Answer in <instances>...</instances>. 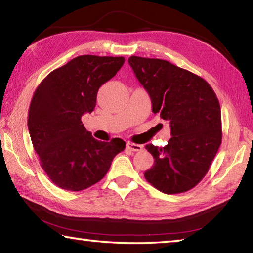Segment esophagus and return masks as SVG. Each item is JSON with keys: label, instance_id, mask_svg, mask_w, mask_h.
I'll return each instance as SVG.
<instances>
[{"label": "esophagus", "instance_id": "1", "mask_svg": "<svg viewBox=\"0 0 253 253\" xmlns=\"http://www.w3.org/2000/svg\"><path fill=\"white\" fill-rule=\"evenodd\" d=\"M126 147H127V149H129V151H132V152H140L143 149L142 145L134 144V143H127Z\"/></svg>", "mask_w": 253, "mask_h": 253}]
</instances>
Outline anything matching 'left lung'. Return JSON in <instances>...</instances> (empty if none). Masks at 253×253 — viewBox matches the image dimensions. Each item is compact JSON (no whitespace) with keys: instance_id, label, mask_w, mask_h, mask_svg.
Returning <instances> with one entry per match:
<instances>
[{"instance_id":"8db88e82","label":"left lung","mask_w":253,"mask_h":253,"mask_svg":"<svg viewBox=\"0 0 253 253\" xmlns=\"http://www.w3.org/2000/svg\"><path fill=\"white\" fill-rule=\"evenodd\" d=\"M128 62L151 97L153 113L169 122L172 135L163 148L145 146L154 165L144 176L166 194L191 190L208 173L222 142L215 92L201 77L166 60L132 55Z\"/></svg>"}]
</instances>
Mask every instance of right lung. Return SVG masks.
Listing matches in <instances>:
<instances>
[{
  "mask_svg": "<svg viewBox=\"0 0 253 253\" xmlns=\"http://www.w3.org/2000/svg\"><path fill=\"white\" fill-rule=\"evenodd\" d=\"M124 57L79 55L58 68L38 85L29 108L28 128L40 165L55 185L83 191L99 182L123 139L99 142L81 117L95 109L97 92L117 74Z\"/></svg>",
  "mask_w": 253,
  "mask_h": 253,
  "instance_id": "right-lung-1",
  "label": "right lung"
}]
</instances>
